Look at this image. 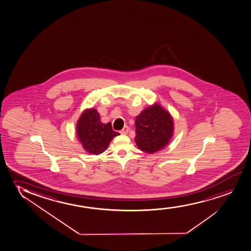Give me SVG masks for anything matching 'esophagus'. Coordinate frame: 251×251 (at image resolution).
Listing matches in <instances>:
<instances>
[{
	"label": "esophagus",
	"mask_w": 251,
	"mask_h": 251,
	"mask_svg": "<svg viewBox=\"0 0 251 251\" xmlns=\"http://www.w3.org/2000/svg\"><path fill=\"white\" fill-rule=\"evenodd\" d=\"M128 131H129V127H127V126H125V127L121 130V134H127V133H128Z\"/></svg>",
	"instance_id": "esophagus-1"
}]
</instances>
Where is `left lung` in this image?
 Listing matches in <instances>:
<instances>
[{
  "label": "left lung",
  "mask_w": 251,
  "mask_h": 251,
  "mask_svg": "<svg viewBox=\"0 0 251 251\" xmlns=\"http://www.w3.org/2000/svg\"><path fill=\"white\" fill-rule=\"evenodd\" d=\"M137 147L147 153L156 152L169 143L174 123L170 113L159 104L145 109L135 119Z\"/></svg>",
  "instance_id": "1"
}]
</instances>
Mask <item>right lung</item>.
Masks as SVG:
<instances>
[{
    "instance_id": "right-lung-1",
    "label": "right lung",
    "mask_w": 251,
    "mask_h": 251,
    "mask_svg": "<svg viewBox=\"0 0 251 251\" xmlns=\"http://www.w3.org/2000/svg\"><path fill=\"white\" fill-rule=\"evenodd\" d=\"M76 132L85 150L95 155L104 152L113 137L119 135L112 129L111 123H101L100 114L95 109L82 113L76 124Z\"/></svg>"
}]
</instances>
